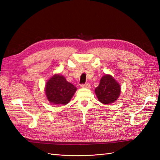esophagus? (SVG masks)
<instances>
[{"label": "esophagus", "instance_id": "obj_1", "mask_svg": "<svg viewBox=\"0 0 160 160\" xmlns=\"http://www.w3.org/2000/svg\"><path fill=\"white\" fill-rule=\"evenodd\" d=\"M81 88H88L89 89L91 88V85L89 83H85V84H82Z\"/></svg>", "mask_w": 160, "mask_h": 160}]
</instances>
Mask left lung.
<instances>
[{
	"instance_id": "obj_1",
	"label": "left lung",
	"mask_w": 160,
	"mask_h": 160,
	"mask_svg": "<svg viewBox=\"0 0 160 160\" xmlns=\"http://www.w3.org/2000/svg\"><path fill=\"white\" fill-rule=\"evenodd\" d=\"M95 93L101 103L103 104L112 103L117 100L121 93L119 84L110 75H103L100 80Z\"/></svg>"
}]
</instances>
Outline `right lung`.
Wrapping results in <instances>:
<instances>
[{
	"label": "right lung",
	"instance_id": "1",
	"mask_svg": "<svg viewBox=\"0 0 160 160\" xmlns=\"http://www.w3.org/2000/svg\"><path fill=\"white\" fill-rule=\"evenodd\" d=\"M77 91V88L60 74L53 75L47 82L45 93L48 101L55 105L68 103Z\"/></svg>",
	"mask_w": 160,
	"mask_h": 160
}]
</instances>
